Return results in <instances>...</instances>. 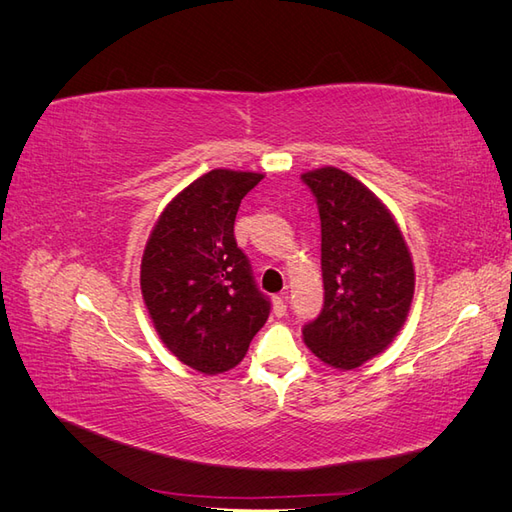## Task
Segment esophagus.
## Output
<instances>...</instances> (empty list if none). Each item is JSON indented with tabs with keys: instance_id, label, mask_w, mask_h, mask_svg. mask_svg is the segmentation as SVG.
Listing matches in <instances>:
<instances>
[{
	"instance_id": "esophagus-1",
	"label": "esophagus",
	"mask_w": 512,
	"mask_h": 512,
	"mask_svg": "<svg viewBox=\"0 0 512 512\" xmlns=\"http://www.w3.org/2000/svg\"><path fill=\"white\" fill-rule=\"evenodd\" d=\"M286 297L284 294H277V297H273V314L275 316H284L286 314Z\"/></svg>"
}]
</instances>
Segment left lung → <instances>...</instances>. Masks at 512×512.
Listing matches in <instances>:
<instances>
[{"label": "left lung", "instance_id": "obj_1", "mask_svg": "<svg viewBox=\"0 0 512 512\" xmlns=\"http://www.w3.org/2000/svg\"><path fill=\"white\" fill-rule=\"evenodd\" d=\"M316 196L322 232L324 305L303 327L322 363L356 369L384 352L404 327L414 265L404 235L380 198L335 166L301 175Z\"/></svg>", "mask_w": 512, "mask_h": 512}]
</instances>
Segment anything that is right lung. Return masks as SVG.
I'll list each match as a JSON object with an SVG mask.
<instances>
[{
	"label": "right lung",
	"instance_id": "add662e5",
	"mask_svg": "<svg viewBox=\"0 0 512 512\" xmlns=\"http://www.w3.org/2000/svg\"><path fill=\"white\" fill-rule=\"evenodd\" d=\"M262 177L209 170L170 200L145 245L141 290L153 327L200 374L239 365L271 312L235 239L241 200Z\"/></svg>",
	"mask_w": 512,
	"mask_h": 512
}]
</instances>
